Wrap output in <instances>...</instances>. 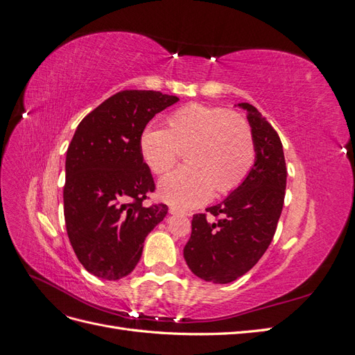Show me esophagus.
Segmentation results:
<instances>
[{
    "label": "esophagus",
    "mask_w": 355,
    "mask_h": 355,
    "mask_svg": "<svg viewBox=\"0 0 355 355\" xmlns=\"http://www.w3.org/2000/svg\"><path fill=\"white\" fill-rule=\"evenodd\" d=\"M168 213H170V214H188L187 211L180 210V209H178V207H170V209H168Z\"/></svg>",
    "instance_id": "1"
}]
</instances>
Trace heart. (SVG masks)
Segmentation results:
<instances>
[{
    "label": "heart",
    "mask_w": 355,
    "mask_h": 355,
    "mask_svg": "<svg viewBox=\"0 0 355 355\" xmlns=\"http://www.w3.org/2000/svg\"><path fill=\"white\" fill-rule=\"evenodd\" d=\"M185 151L187 167L164 178L158 196L180 209L196 207L216 194L239 188L254 163V144L243 116L220 106L189 103L167 116V130L146 125L139 154L151 173L161 176Z\"/></svg>",
    "instance_id": "heart-1"
}]
</instances>
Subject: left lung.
Returning a JSON list of instances; mask_svg holds the SVG:
<instances>
[{"label": "left lung", "mask_w": 355, "mask_h": 355, "mask_svg": "<svg viewBox=\"0 0 355 355\" xmlns=\"http://www.w3.org/2000/svg\"><path fill=\"white\" fill-rule=\"evenodd\" d=\"M247 111L254 144V164L243 184L222 202L194 214L184 257L189 270L204 282L227 284L261 259L271 244L283 210L287 168L280 136L250 103Z\"/></svg>", "instance_id": "8db88e82"}]
</instances>
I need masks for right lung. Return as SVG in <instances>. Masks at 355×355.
Here are the masks:
<instances>
[{
    "instance_id": "obj_1",
    "label": "right lung",
    "mask_w": 355,
    "mask_h": 355,
    "mask_svg": "<svg viewBox=\"0 0 355 355\" xmlns=\"http://www.w3.org/2000/svg\"><path fill=\"white\" fill-rule=\"evenodd\" d=\"M176 96L123 90L83 118L67 151L63 213L72 249L90 274L120 280L142 256L166 204L142 206L155 184L139 154V136Z\"/></svg>"
}]
</instances>
